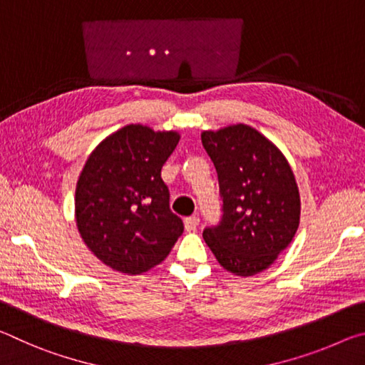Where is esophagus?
Masks as SVG:
<instances>
[{"label":"esophagus","mask_w":365,"mask_h":365,"mask_svg":"<svg viewBox=\"0 0 365 365\" xmlns=\"http://www.w3.org/2000/svg\"><path fill=\"white\" fill-rule=\"evenodd\" d=\"M197 225H200V217L197 215H191V217L185 219V230L187 232H195Z\"/></svg>","instance_id":"34e87169"}]
</instances>
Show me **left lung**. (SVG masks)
I'll use <instances>...</instances> for the list:
<instances>
[{"label": "left lung", "mask_w": 365, "mask_h": 365, "mask_svg": "<svg viewBox=\"0 0 365 365\" xmlns=\"http://www.w3.org/2000/svg\"><path fill=\"white\" fill-rule=\"evenodd\" d=\"M201 141L219 177L222 219L202 232L225 270L251 277L269 269L299 225L298 183L287 158L245 123L205 130Z\"/></svg>", "instance_id": "8db88e82"}]
</instances>
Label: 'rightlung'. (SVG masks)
Masks as SVG:
<instances>
[{
  "instance_id": "obj_1",
  "label": "right lung",
  "mask_w": 365,
  "mask_h": 365,
  "mask_svg": "<svg viewBox=\"0 0 365 365\" xmlns=\"http://www.w3.org/2000/svg\"><path fill=\"white\" fill-rule=\"evenodd\" d=\"M178 140L174 130L128 123L86 159L76 187V222L85 245L108 267L143 274L169 256L183 233L160 178Z\"/></svg>"
}]
</instances>
